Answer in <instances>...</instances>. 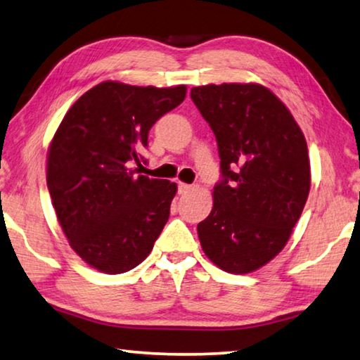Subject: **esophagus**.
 <instances>
[{"mask_svg":"<svg viewBox=\"0 0 360 360\" xmlns=\"http://www.w3.org/2000/svg\"><path fill=\"white\" fill-rule=\"evenodd\" d=\"M191 190H193V186H191V185L179 184V194H181V196H184V194H186V193H190Z\"/></svg>","mask_w":360,"mask_h":360,"instance_id":"1","label":"esophagus"}]
</instances>
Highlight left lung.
Returning <instances> with one entry per match:
<instances>
[{
    "instance_id": "obj_1",
    "label": "left lung",
    "mask_w": 360,
    "mask_h": 360,
    "mask_svg": "<svg viewBox=\"0 0 360 360\" xmlns=\"http://www.w3.org/2000/svg\"><path fill=\"white\" fill-rule=\"evenodd\" d=\"M193 103L218 143L221 180L198 224L207 257L250 274L285 248L310 191L305 137L286 105L257 84L194 86Z\"/></svg>"
}]
</instances>
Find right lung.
<instances>
[{
  "label": "right lung",
  "mask_w": 360,
  "mask_h": 360,
  "mask_svg": "<svg viewBox=\"0 0 360 360\" xmlns=\"http://www.w3.org/2000/svg\"><path fill=\"white\" fill-rule=\"evenodd\" d=\"M185 96V85L103 82L75 101L55 132L47 186L56 218L71 248L101 272L139 266L167 223L176 185L141 175V151L151 126Z\"/></svg>",
  "instance_id": "right-lung-1"
}]
</instances>
